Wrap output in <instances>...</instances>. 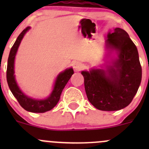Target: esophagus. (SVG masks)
Returning <instances> with one entry per match:
<instances>
[{
	"label": "esophagus",
	"mask_w": 149,
	"mask_h": 149,
	"mask_svg": "<svg viewBox=\"0 0 149 149\" xmlns=\"http://www.w3.org/2000/svg\"><path fill=\"white\" fill-rule=\"evenodd\" d=\"M73 70H74L75 71H79V70H81L82 65L81 63L75 62L73 63Z\"/></svg>",
	"instance_id": "esophagus-1"
}]
</instances>
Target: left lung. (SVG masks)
<instances>
[{
	"label": "left lung",
	"instance_id": "8db88e82",
	"mask_svg": "<svg viewBox=\"0 0 149 149\" xmlns=\"http://www.w3.org/2000/svg\"><path fill=\"white\" fill-rule=\"evenodd\" d=\"M107 63L100 68L83 70L87 98L97 109L116 111L130 104L141 82L139 52L128 34L115 28L105 42Z\"/></svg>",
	"mask_w": 149,
	"mask_h": 149
}]
</instances>
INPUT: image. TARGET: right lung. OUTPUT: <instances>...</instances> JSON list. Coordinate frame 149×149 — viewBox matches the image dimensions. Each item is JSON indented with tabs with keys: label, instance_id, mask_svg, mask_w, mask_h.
<instances>
[{
	"label": "right lung",
	"instance_id": "obj_1",
	"mask_svg": "<svg viewBox=\"0 0 149 149\" xmlns=\"http://www.w3.org/2000/svg\"><path fill=\"white\" fill-rule=\"evenodd\" d=\"M29 29L30 26H28L22 31L10 49L8 59V65H7L6 79L10 91L25 110L34 112V113H43V112L51 110L52 108L56 106V104L59 102L61 93L64 87L65 86L74 72L72 68H69L60 73L55 79L52 92L50 93L49 97L45 99H43V100L34 99L25 94L20 89L16 81L14 75V63L15 58H16L21 42L26 33Z\"/></svg>",
	"mask_w": 149,
	"mask_h": 149
}]
</instances>
